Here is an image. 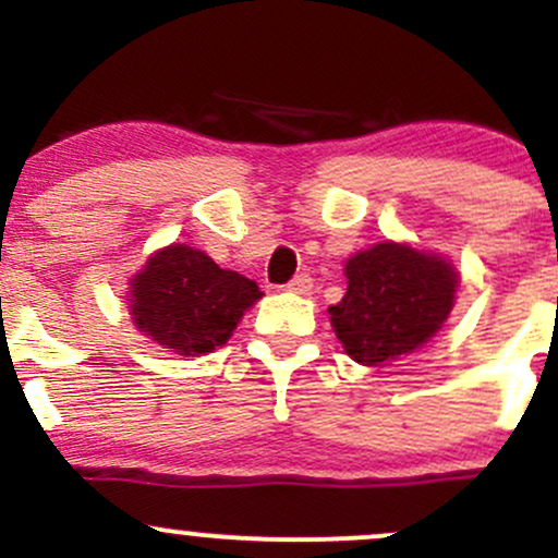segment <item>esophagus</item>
Here are the masks:
<instances>
[{
    "mask_svg": "<svg viewBox=\"0 0 558 558\" xmlns=\"http://www.w3.org/2000/svg\"><path fill=\"white\" fill-rule=\"evenodd\" d=\"M286 291H291V293H310L312 291V278L306 272H301V275H296V278L288 280Z\"/></svg>",
    "mask_w": 558,
    "mask_h": 558,
    "instance_id": "obj_1",
    "label": "esophagus"
}]
</instances>
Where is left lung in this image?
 Returning <instances> with one entry per match:
<instances>
[{
	"mask_svg": "<svg viewBox=\"0 0 558 558\" xmlns=\"http://www.w3.org/2000/svg\"><path fill=\"white\" fill-rule=\"evenodd\" d=\"M345 278L343 299L328 310L330 323L345 354L369 367L430 341L457 293V272L446 259L390 241L354 254Z\"/></svg>",
	"mask_w": 558,
	"mask_h": 558,
	"instance_id": "obj_1",
	"label": "left lung"
}]
</instances>
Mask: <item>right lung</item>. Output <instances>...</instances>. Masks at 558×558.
<instances>
[{
	"mask_svg": "<svg viewBox=\"0 0 558 558\" xmlns=\"http://www.w3.org/2000/svg\"><path fill=\"white\" fill-rule=\"evenodd\" d=\"M131 315L151 341L175 354H207L235 330L262 293L254 280L222 270L198 248L172 243L133 278Z\"/></svg>",
	"mask_w": 558,
	"mask_h": 558,
	"instance_id": "obj_1",
	"label": "right lung"
}]
</instances>
